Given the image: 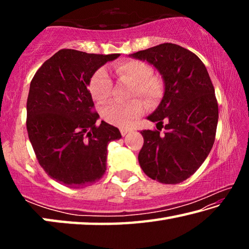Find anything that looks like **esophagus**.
Returning <instances> with one entry per match:
<instances>
[{
	"label": "esophagus",
	"mask_w": 249,
	"mask_h": 249,
	"mask_svg": "<svg viewBox=\"0 0 249 249\" xmlns=\"http://www.w3.org/2000/svg\"><path fill=\"white\" fill-rule=\"evenodd\" d=\"M129 132V128H121V134L122 136H125L126 134H127Z\"/></svg>",
	"instance_id": "esophagus-1"
}]
</instances>
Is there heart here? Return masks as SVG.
<instances>
[{
    "instance_id": "heart-1",
    "label": "heart",
    "mask_w": 249,
    "mask_h": 249,
    "mask_svg": "<svg viewBox=\"0 0 249 249\" xmlns=\"http://www.w3.org/2000/svg\"><path fill=\"white\" fill-rule=\"evenodd\" d=\"M114 71L120 80L134 82L132 88L133 98L141 96L149 105H156L165 93V82L161 77L153 74L154 69L149 64L142 60H126L115 65ZM113 89V81L107 70L99 68L91 75L89 91L95 101L102 102L109 98ZM144 105L138 99L129 102L109 101L100 108L101 117L107 123L126 127L135 117L142 112Z\"/></svg>"
}]
</instances>
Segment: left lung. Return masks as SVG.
I'll return each mask as SVG.
<instances>
[{
  "label": "left lung",
  "mask_w": 249,
  "mask_h": 249,
  "mask_svg": "<svg viewBox=\"0 0 249 249\" xmlns=\"http://www.w3.org/2000/svg\"><path fill=\"white\" fill-rule=\"evenodd\" d=\"M132 56L154 65L165 81L161 102L148 116L157 129L141 132L138 161L153 180L180 183L199 169L215 141L218 105L212 81L200 58L179 45L160 44Z\"/></svg>",
  "instance_id": "left-lung-1"
}]
</instances>
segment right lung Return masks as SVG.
Segmentation results:
<instances>
[{
  "label": "right lung",
  "instance_id": "add662e5",
  "mask_svg": "<svg viewBox=\"0 0 249 249\" xmlns=\"http://www.w3.org/2000/svg\"><path fill=\"white\" fill-rule=\"evenodd\" d=\"M120 53L61 49L46 60L31 81L26 127L40 167L50 178L79 189L93 184L107 170V145L119 128L98 125L88 86L101 66Z\"/></svg>",
  "mask_w": 249,
  "mask_h": 249
}]
</instances>
